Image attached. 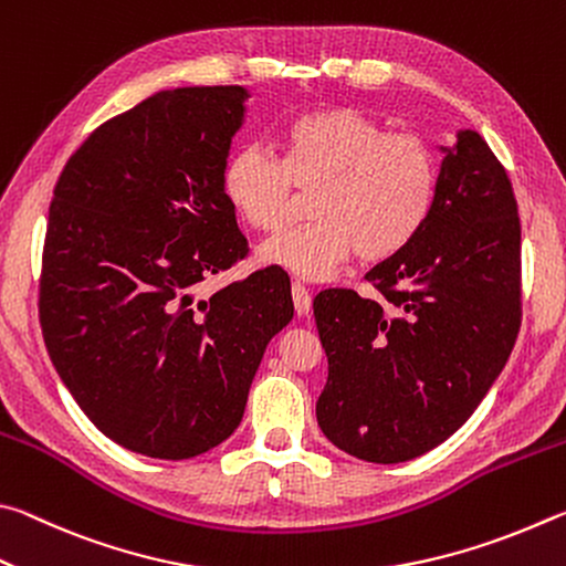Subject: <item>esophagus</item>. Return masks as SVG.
<instances>
[{
	"mask_svg": "<svg viewBox=\"0 0 566 566\" xmlns=\"http://www.w3.org/2000/svg\"><path fill=\"white\" fill-rule=\"evenodd\" d=\"M293 305H295V313H298V315H308L311 308H313L311 293L301 283H293Z\"/></svg>",
	"mask_w": 566,
	"mask_h": 566,
	"instance_id": "1",
	"label": "esophagus"
}]
</instances>
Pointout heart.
Masks as SVG:
<instances>
[{"instance_id": "heart-1", "label": "heart", "mask_w": 566, "mask_h": 566, "mask_svg": "<svg viewBox=\"0 0 566 566\" xmlns=\"http://www.w3.org/2000/svg\"><path fill=\"white\" fill-rule=\"evenodd\" d=\"M440 164L412 134H388L348 106L295 118L285 132V158L248 146L226 166V193L248 223L277 233L291 223L295 188L318 191V223L265 241L258 258L303 277L328 281L360 251L378 263L405 251L432 213Z\"/></svg>"}]
</instances>
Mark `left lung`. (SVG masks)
<instances>
[{"label":"left lung","instance_id":"1","mask_svg":"<svg viewBox=\"0 0 566 566\" xmlns=\"http://www.w3.org/2000/svg\"><path fill=\"white\" fill-rule=\"evenodd\" d=\"M438 148L428 223L365 275L382 298L331 289L313 301L328 358L315 418L365 462H408L458 432L520 333L522 228L507 171L472 128Z\"/></svg>","mask_w":566,"mask_h":566}]
</instances>
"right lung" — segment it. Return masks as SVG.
I'll return each instance as SVG.
<instances>
[{
	"instance_id": "add662e5",
	"label": "right lung",
	"mask_w": 566,
	"mask_h": 566,
	"mask_svg": "<svg viewBox=\"0 0 566 566\" xmlns=\"http://www.w3.org/2000/svg\"><path fill=\"white\" fill-rule=\"evenodd\" d=\"M248 98L245 86L151 94L76 148L49 206V358L86 418L146 458L231 438L268 340L293 318L277 265L193 293L245 255L223 176Z\"/></svg>"
}]
</instances>
